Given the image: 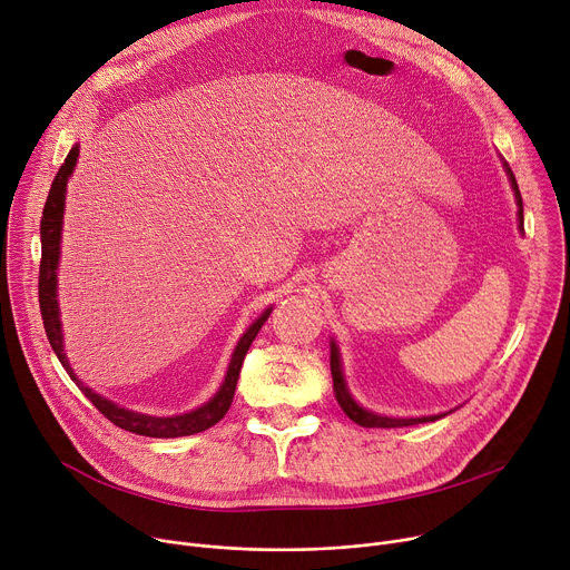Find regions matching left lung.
Wrapping results in <instances>:
<instances>
[{
	"instance_id": "obj_1",
	"label": "left lung",
	"mask_w": 570,
	"mask_h": 570,
	"mask_svg": "<svg viewBox=\"0 0 570 570\" xmlns=\"http://www.w3.org/2000/svg\"><path fill=\"white\" fill-rule=\"evenodd\" d=\"M507 168V175H509V181H511V188H513V195H515V204H519V220H521V227H523V197H521V190H519V184H515V177L511 173V168L504 164ZM330 366H332V380H334V393H336V400L341 404V409L347 413V419H352L356 425L361 428H406V425H416V423H430V421H436L441 416H428V419H386V416H377V413L373 411H366L361 409L347 393L345 389V380H343V373H341V356H338V347L336 343H332V354H330Z\"/></svg>"
}]
</instances>
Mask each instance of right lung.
I'll return each instance as SVG.
<instances>
[{
	"mask_svg": "<svg viewBox=\"0 0 570 570\" xmlns=\"http://www.w3.org/2000/svg\"><path fill=\"white\" fill-rule=\"evenodd\" d=\"M79 157V145H75L68 157L63 161V166L59 168L55 181H51L45 209H42V220H40V243H42V256H40V273H38V302H40V314H42V323H45V332L49 338L51 350L59 356V361L63 364L66 373L70 375V380L81 389V393L99 409V413L134 434H142V436H154V439H177V436H190L197 432H204L214 428L216 423H220V419L229 411L232 400H234V391H236V382L240 375V366L243 358L254 341V336L258 334V330L264 327V323L268 321L273 308H266L256 323L249 325V330L243 334V338L238 341L232 361H229V371L225 375V382L220 386V391L206 402L204 406L190 411V413H181V416H173V419H157V416H145V413L138 411H129L122 409L118 404H114L111 400L101 397L97 393H92L88 386H83L79 382V377L75 375V371L68 364V356L63 352V336H61V321H59V302H57V268H59V245H61V223H63V209H66V184L68 177L75 170Z\"/></svg>",
	"mask_w": 570,
	"mask_h": 570,
	"instance_id": "1",
	"label": "right lung"
}]
</instances>
